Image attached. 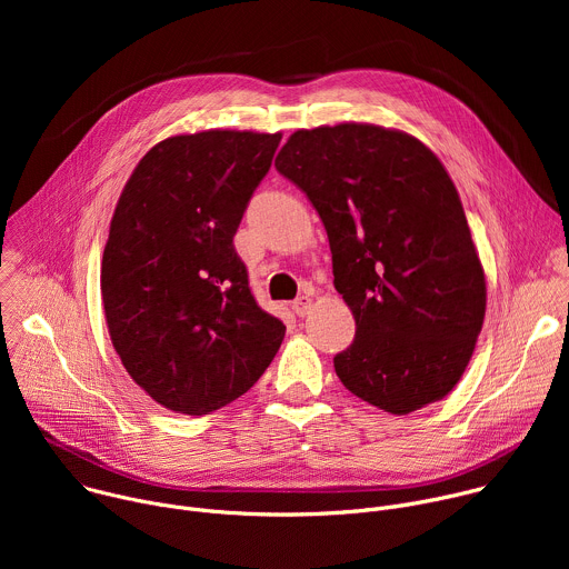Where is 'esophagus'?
<instances>
[{
	"mask_svg": "<svg viewBox=\"0 0 569 569\" xmlns=\"http://www.w3.org/2000/svg\"><path fill=\"white\" fill-rule=\"evenodd\" d=\"M310 308H312L310 295H301V297H297V299L292 301V310H295L299 317H306V315L310 312Z\"/></svg>",
	"mask_w": 569,
	"mask_h": 569,
	"instance_id": "1",
	"label": "esophagus"
}]
</instances>
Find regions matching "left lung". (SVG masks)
<instances>
[{"label": "left lung", "mask_w": 569, "mask_h": 569, "mask_svg": "<svg viewBox=\"0 0 569 569\" xmlns=\"http://www.w3.org/2000/svg\"><path fill=\"white\" fill-rule=\"evenodd\" d=\"M274 167L319 213L356 319L333 358L342 385L398 417L441 400L472 358L486 279L439 157L408 132L338 123L290 134Z\"/></svg>", "instance_id": "8db88e82"}]
</instances>
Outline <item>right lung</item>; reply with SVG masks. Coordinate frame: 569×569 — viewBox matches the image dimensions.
Here are the masks:
<instances>
[{
	"label": "right lung",
	"instance_id": "1",
	"mask_svg": "<svg viewBox=\"0 0 569 569\" xmlns=\"http://www.w3.org/2000/svg\"><path fill=\"white\" fill-rule=\"evenodd\" d=\"M281 132L204 130L152 146L117 202L101 263L108 331L130 378L164 408L202 417L246 393L286 327L233 250Z\"/></svg>",
	"mask_w": 569,
	"mask_h": 569
}]
</instances>
